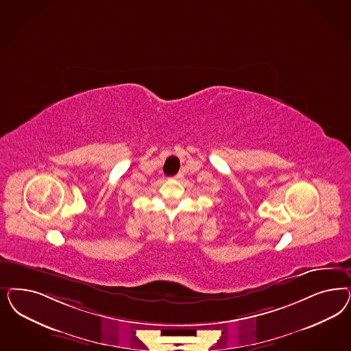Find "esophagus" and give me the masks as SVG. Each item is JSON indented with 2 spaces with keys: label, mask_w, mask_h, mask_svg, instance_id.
I'll use <instances>...</instances> for the list:
<instances>
[{
  "label": "esophagus",
  "mask_w": 351,
  "mask_h": 351,
  "mask_svg": "<svg viewBox=\"0 0 351 351\" xmlns=\"http://www.w3.org/2000/svg\"><path fill=\"white\" fill-rule=\"evenodd\" d=\"M182 178V174H177L176 177H174V180H181Z\"/></svg>",
  "instance_id": "34e87169"
}]
</instances>
